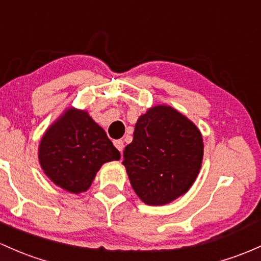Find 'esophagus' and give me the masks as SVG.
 I'll return each mask as SVG.
<instances>
[{
  "mask_svg": "<svg viewBox=\"0 0 261 261\" xmlns=\"http://www.w3.org/2000/svg\"><path fill=\"white\" fill-rule=\"evenodd\" d=\"M114 145H115V147L120 151V152H122V150H124L125 147L124 141H122V140H115V141H114Z\"/></svg>",
  "mask_w": 261,
  "mask_h": 261,
  "instance_id": "esophagus-1",
  "label": "esophagus"
}]
</instances>
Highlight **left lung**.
Wrapping results in <instances>:
<instances>
[{"instance_id":"1","label":"left lung","mask_w":261,"mask_h":261,"mask_svg":"<svg viewBox=\"0 0 261 261\" xmlns=\"http://www.w3.org/2000/svg\"><path fill=\"white\" fill-rule=\"evenodd\" d=\"M203 148L202 134L188 117L170 105H156L137 119L122 165L145 204L165 205L192 187Z\"/></svg>"}]
</instances>
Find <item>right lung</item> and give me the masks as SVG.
<instances>
[{"instance_id": "obj_1", "label": "right lung", "mask_w": 261, "mask_h": 261, "mask_svg": "<svg viewBox=\"0 0 261 261\" xmlns=\"http://www.w3.org/2000/svg\"><path fill=\"white\" fill-rule=\"evenodd\" d=\"M43 172L69 193L87 192L104 163L120 152L88 111L68 108L43 134L38 146Z\"/></svg>"}]
</instances>
